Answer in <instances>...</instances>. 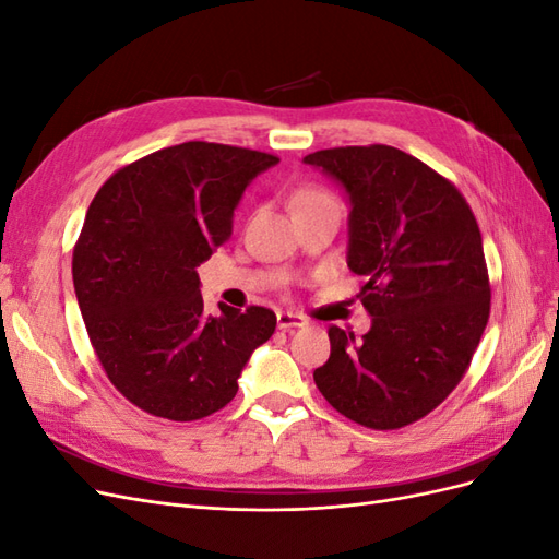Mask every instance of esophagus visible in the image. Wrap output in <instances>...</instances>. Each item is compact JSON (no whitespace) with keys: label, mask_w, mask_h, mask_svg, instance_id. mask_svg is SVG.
Wrapping results in <instances>:
<instances>
[{"label":"esophagus","mask_w":559,"mask_h":559,"mask_svg":"<svg viewBox=\"0 0 559 559\" xmlns=\"http://www.w3.org/2000/svg\"><path fill=\"white\" fill-rule=\"evenodd\" d=\"M277 326L282 331H294V329L308 326V319L300 314H294V312H277Z\"/></svg>","instance_id":"1"}]
</instances>
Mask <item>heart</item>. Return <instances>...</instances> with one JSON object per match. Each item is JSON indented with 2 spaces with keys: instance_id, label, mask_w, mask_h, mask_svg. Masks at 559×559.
Listing matches in <instances>:
<instances>
[{
  "instance_id": "obj_1",
  "label": "heart",
  "mask_w": 559,
  "mask_h": 559,
  "mask_svg": "<svg viewBox=\"0 0 559 559\" xmlns=\"http://www.w3.org/2000/svg\"><path fill=\"white\" fill-rule=\"evenodd\" d=\"M319 200H331V198L324 191H319V189H302L296 195L294 205H306V202H319Z\"/></svg>"
}]
</instances>
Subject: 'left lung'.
<instances>
[{"instance_id": "left-lung-1", "label": "left lung", "mask_w": 559, "mask_h": 559, "mask_svg": "<svg viewBox=\"0 0 559 559\" xmlns=\"http://www.w3.org/2000/svg\"><path fill=\"white\" fill-rule=\"evenodd\" d=\"M349 202L347 265L373 317L361 341L329 329L319 392L357 425L401 429L460 384L489 317L480 228L464 195L429 165L384 144L302 158Z\"/></svg>"}]
</instances>
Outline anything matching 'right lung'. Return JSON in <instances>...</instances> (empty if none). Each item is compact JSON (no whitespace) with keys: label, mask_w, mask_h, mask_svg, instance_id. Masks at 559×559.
I'll use <instances>...</instances> for the list:
<instances>
[{"label":"right lung","mask_w":559,"mask_h":559,"mask_svg":"<svg viewBox=\"0 0 559 559\" xmlns=\"http://www.w3.org/2000/svg\"><path fill=\"white\" fill-rule=\"evenodd\" d=\"M280 158L183 142L134 160L93 198L72 259L74 292L107 378L144 413L193 421L238 394L275 333L273 310L218 302L207 314L198 265L233 233L247 186Z\"/></svg>","instance_id":"obj_1"}]
</instances>
